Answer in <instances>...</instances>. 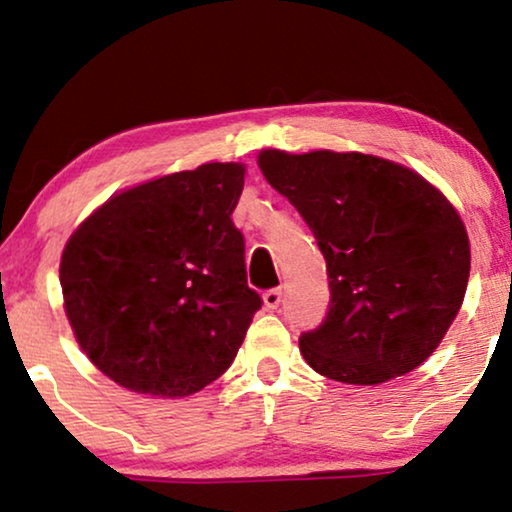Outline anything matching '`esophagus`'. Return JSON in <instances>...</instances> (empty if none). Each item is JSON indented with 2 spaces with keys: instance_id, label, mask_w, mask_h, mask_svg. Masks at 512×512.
Wrapping results in <instances>:
<instances>
[{
  "instance_id": "esophagus-1",
  "label": "esophagus",
  "mask_w": 512,
  "mask_h": 512,
  "mask_svg": "<svg viewBox=\"0 0 512 512\" xmlns=\"http://www.w3.org/2000/svg\"><path fill=\"white\" fill-rule=\"evenodd\" d=\"M263 303L268 310H277L279 303H282V289H270L263 293Z\"/></svg>"
}]
</instances>
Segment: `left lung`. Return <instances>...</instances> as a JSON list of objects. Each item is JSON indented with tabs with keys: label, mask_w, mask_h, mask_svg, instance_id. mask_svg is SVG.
<instances>
[{
	"label": "left lung",
	"mask_w": 512,
	"mask_h": 512,
	"mask_svg": "<svg viewBox=\"0 0 512 512\" xmlns=\"http://www.w3.org/2000/svg\"><path fill=\"white\" fill-rule=\"evenodd\" d=\"M258 167L326 258L331 305L319 328L300 335L303 359L345 384L389 382L429 359L471 272L468 233L450 200L368 153L265 149Z\"/></svg>",
	"instance_id": "1"
}]
</instances>
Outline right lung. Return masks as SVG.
Masks as SVG:
<instances>
[{
    "label": "right lung",
    "instance_id": "obj_1",
    "mask_svg": "<svg viewBox=\"0 0 512 512\" xmlns=\"http://www.w3.org/2000/svg\"><path fill=\"white\" fill-rule=\"evenodd\" d=\"M242 163L151 179L97 207L65 244L60 286L76 342L135 394L181 398L226 373L261 296L233 209Z\"/></svg>",
    "mask_w": 512,
    "mask_h": 512
}]
</instances>
